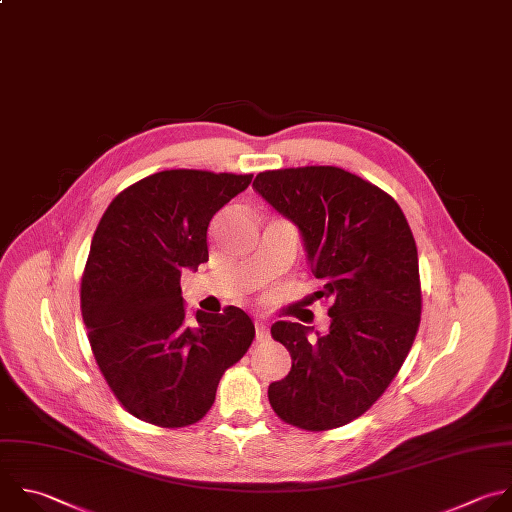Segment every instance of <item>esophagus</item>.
Here are the masks:
<instances>
[{"label":"esophagus","instance_id":"34e87169","mask_svg":"<svg viewBox=\"0 0 512 512\" xmlns=\"http://www.w3.org/2000/svg\"><path fill=\"white\" fill-rule=\"evenodd\" d=\"M255 337L257 342H267L269 339V325L265 319H255Z\"/></svg>","mask_w":512,"mask_h":512}]
</instances>
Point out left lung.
<instances>
[{
  "label": "left lung",
  "instance_id": "obj_1",
  "mask_svg": "<svg viewBox=\"0 0 512 512\" xmlns=\"http://www.w3.org/2000/svg\"><path fill=\"white\" fill-rule=\"evenodd\" d=\"M253 189L301 235L331 317L325 333L277 321L291 372L269 386L275 414L319 432L350 424L386 392L420 325L418 251L398 203L337 166L259 173Z\"/></svg>",
  "mask_w": 512,
  "mask_h": 512
}]
</instances>
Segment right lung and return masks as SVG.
Here are the masks:
<instances>
[{"label":"right lung","mask_w":512,"mask_h":512,"mask_svg":"<svg viewBox=\"0 0 512 512\" xmlns=\"http://www.w3.org/2000/svg\"><path fill=\"white\" fill-rule=\"evenodd\" d=\"M251 179L162 170L124 189L96 227L80 287L82 317L106 384L144 422H199L225 370L253 342L251 317L233 305L197 311L191 327L181 293V273L209 261L213 215Z\"/></svg>","instance_id":"add662e5"}]
</instances>
